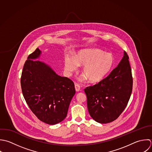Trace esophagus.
<instances>
[{"label":"esophagus","mask_w":152,"mask_h":152,"mask_svg":"<svg viewBox=\"0 0 152 152\" xmlns=\"http://www.w3.org/2000/svg\"><path fill=\"white\" fill-rule=\"evenodd\" d=\"M75 89H76V91L77 92H78V91H79L80 90V85L79 84H77V83L75 84Z\"/></svg>","instance_id":"1"}]
</instances>
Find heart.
Here are the masks:
<instances>
[{
  "instance_id": "obj_1",
  "label": "heart",
  "mask_w": 152,
  "mask_h": 152,
  "mask_svg": "<svg viewBox=\"0 0 152 152\" xmlns=\"http://www.w3.org/2000/svg\"><path fill=\"white\" fill-rule=\"evenodd\" d=\"M114 64V58L110 53L103 51L91 48L79 51L76 57L67 56L65 58V69L69 74L77 70L78 65L83 66L82 78H87L91 82H98L102 80L111 71Z\"/></svg>"
}]
</instances>
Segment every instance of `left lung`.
I'll list each match as a JSON object with an SVG mask.
<instances>
[{
    "mask_svg": "<svg viewBox=\"0 0 152 152\" xmlns=\"http://www.w3.org/2000/svg\"><path fill=\"white\" fill-rule=\"evenodd\" d=\"M129 58L124 51L118 66L107 77L84 89L89 113L98 123L104 124L115 120L127 105L133 89Z\"/></svg>",
    "mask_w": 152,
    "mask_h": 152,
    "instance_id": "8db88e82",
    "label": "left lung"
}]
</instances>
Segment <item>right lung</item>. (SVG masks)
Returning a JSON list of instances; mask_svg holds the SVG:
<instances>
[{"label":"right lung","mask_w":152,"mask_h":152,"mask_svg":"<svg viewBox=\"0 0 152 152\" xmlns=\"http://www.w3.org/2000/svg\"><path fill=\"white\" fill-rule=\"evenodd\" d=\"M40 54L37 48L28 56L22 72L21 89L35 115L46 124L54 125L66 117L76 91L71 79L57 75L48 65L36 60Z\"/></svg>","instance_id":"add662e5"}]
</instances>
